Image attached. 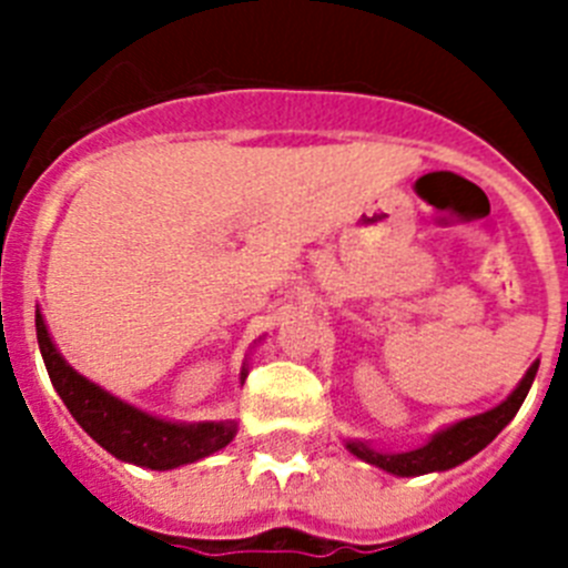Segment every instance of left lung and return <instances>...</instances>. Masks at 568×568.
<instances>
[{"label": "left lung", "mask_w": 568, "mask_h": 568, "mask_svg": "<svg viewBox=\"0 0 568 568\" xmlns=\"http://www.w3.org/2000/svg\"><path fill=\"white\" fill-rule=\"evenodd\" d=\"M538 364L526 369V375L520 378V384L511 389V395L506 400H500L498 406H491L486 413L471 415V418L458 420L453 426H444L433 438L420 444L418 449H409V453H381L373 449L364 440H344V446L349 449V455L361 458L364 464H373L378 469L389 471V475H398V478H418V475H429V471H446L453 466L464 464L471 455H478L486 444L498 438V433L509 424L515 415H518L520 404L526 400L531 381L538 375Z\"/></svg>", "instance_id": "8db88e82"}]
</instances>
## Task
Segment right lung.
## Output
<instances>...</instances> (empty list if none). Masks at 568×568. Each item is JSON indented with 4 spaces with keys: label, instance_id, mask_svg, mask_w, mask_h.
Segmentation results:
<instances>
[{
    "label": "right lung",
    "instance_id": "1",
    "mask_svg": "<svg viewBox=\"0 0 568 568\" xmlns=\"http://www.w3.org/2000/svg\"><path fill=\"white\" fill-rule=\"evenodd\" d=\"M37 338L42 349L44 366L53 381V389L70 415L77 418L90 438L104 446L113 458L124 464L144 466V469H175V466L195 464L224 449L239 433L235 420H199V424H179L155 415L142 413L139 406L115 398L108 389L79 375L48 333L42 313L37 310ZM247 378V366L241 369V384Z\"/></svg>",
    "mask_w": 568,
    "mask_h": 568
}]
</instances>
